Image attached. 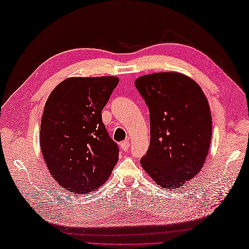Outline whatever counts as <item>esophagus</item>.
<instances>
[{
	"label": "esophagus",
	"mask_w": 249,
	"mask_h": 249,
	"mask_svg": "<svg viewBox=\"0 0 249 249\" xmlns=\"http://www.w3.org/2000/svg\"><path fill=\"white\" fill-rule=\"evenodd\" d=\"M129 145H130V143H129L128 140H125L123 142H121V149L124 150V151H127L129 149Z\"/></svg>",
	"instance_id": "esophagus-1"
}]
</instances>
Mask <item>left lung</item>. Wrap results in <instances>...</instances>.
<instances>
[{"label":"left lung","instance_id":"8db88e82","mask_svg":"<svg viewBox=\"0 0 249 249\" xmlns=\"http://www.w3.org/2000/svg\"><path fill=\"white\" fill-rule=\"evenodd\" d=\"M135 86L150 112L151 141L141 166L157 185L183 186L203 167L212 137V116L202 89L178 72H156Z\"/></svg>","mask_w":249,"mask_h":249}]
</instances>
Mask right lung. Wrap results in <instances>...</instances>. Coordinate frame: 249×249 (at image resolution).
<instances>
[{"label":"right lung","mask_w":249,"mask_h":249,"mask_svg":"<svg viewBox=\"0 0 249 249\" xmlns=\"http://www.w3.org/2000/svg\"><path fill=\"white\" fill-rule=\"evenodd\" d=\"M118 84L116 77L70 78L47 99L40 147L51 176L66 190L84 195L96 190L119 160V145L102 119Z\"/></svg>","instance_id":"right-lung-1"}]
</instances>
